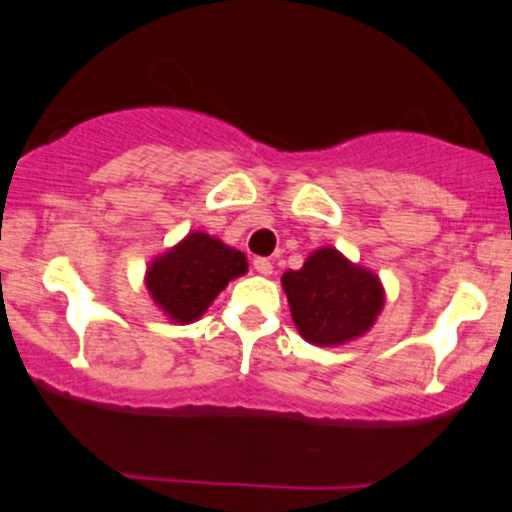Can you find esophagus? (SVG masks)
I'll return each mask as SVG.
<instances>
[{
	"mask_svg": "<svg viewBox=\"0 0 512 512\" xmlns=\"http://www.w3.org/2000/svg\"><path fill=\"white\" fill-rule=\"evenodd\" d=\"M252 267H255L257 274H264V276H269L274 272V264L269 262L267 257H255V260H252Z\"/></svg>",
	"mask_w": 512,
	"mask_h": 512,
	"instance_id": "34e87169",
	"label": "esophagus"
}]
</instances>
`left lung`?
<instances>
[{
    "mask_svg": "<svg viewBox=\"0 0 512 512\" xmlns=\"http://www.w3.org/2000/svg\"><path fill=\"white\" fill-rule=\"evenodd\" d=\"M291 317L305 342L339 346L363 337L385 305L380 279L339 250L320 248L281 276Z\"/></svg>",
    "mask_w": 512,
    "mask_h": 512,
    "instance_id": "8db88e82",
    "label": "left lung"
}]
</instances>
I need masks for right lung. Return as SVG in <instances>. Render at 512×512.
Returning <instances> with one entry per match:
<instances>
[{
    "label": "right lung",
    "instance_id": "1",
    "mask_svg": "<svg viewBox=\"0 0 512 512\" xmlns=\"http://www.w3.org/2000/svg\"><path fill=\"white\" fill-rule=\"evenodd\" d=\"M248 272V260L219 238L195 231L146 269V289L173 322L190 325L207 313L228 281Z\"/></svg>",
    "mask_w": 512,
    "mask_h": 512
}]
</instances>
